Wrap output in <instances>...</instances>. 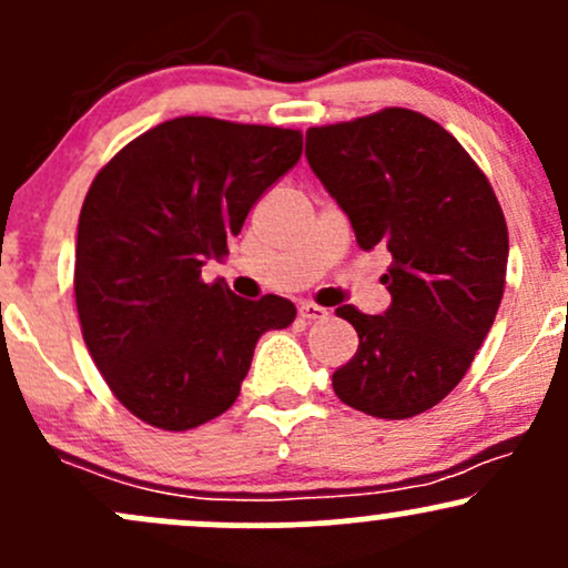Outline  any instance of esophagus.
Masks as SVG:
<instances>
[{"instance_id": "esophagus-1", "label": "esophagus", "mask_w": 568, "mask_h": 568, "mask_svg": "<svg viewBox=\"0 0 568 568\" xmlns=\"http://www.w3.org/2000/svg\"><path fill=\"white\" fill-rule=\"evenodd\" d=\"M300 315H302V318H307V321H324L326 315H329V310L318 307V304H313V302H302L300 304Z\"/></svg>"}]
</instances>
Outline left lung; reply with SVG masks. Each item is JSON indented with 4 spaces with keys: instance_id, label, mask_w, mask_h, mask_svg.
<instances>
[{
    "instance_id": "left-lung-1",
    "label": "left lung",
    "mask_w": 568,
    "mask_h": 568,
    "mask_svg": "<svg viewBox=\"0 0 568 568\" xmlns=\"http://www.w3.org/2000/svg\"><path fill=\"white\" fill-rule=\"evenodd\" d=\"M307 163L362 250L386 247L384 315L337 307L359 348L334 394L378 419L438 405L485 343L506 283L509 231L487 176L452 133L408 109L307 130Z\"/></svg>"
}]
</instances>
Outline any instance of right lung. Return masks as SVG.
Listing matches in <instances>:
<instances>
[{
    "label": "right lung",
    "instance_id": "1",
    "mask_svg": "<svg viewBox=\"0 0 568 568\" xmlns=\"http://www.w3.org/2000/svg\"><path fill=\"white\" fill-rule=\"evenodd\" d=\"M302 158L300 130L179 116L130 141L94 176L79 217L83 343L119 403L146 425L190 429L225 414L255 343L294 302L206 285L255 201Z\"/></svg>",
    "mask_w": 568,
    "mask_h": 568
}]
</instances>
